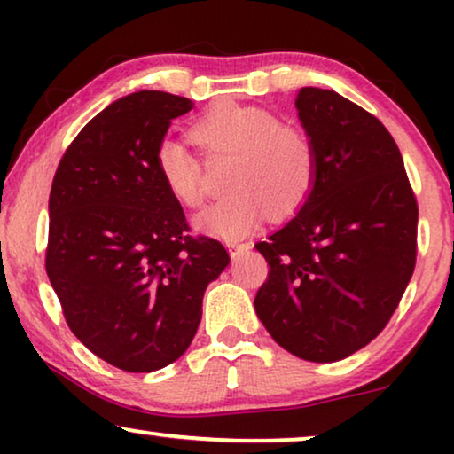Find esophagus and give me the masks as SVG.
Instances as JSON below:
<instances>
[{
  "instance_id": "1",
  "label": "esophagus",
  "mask_w": 454,
  "mask_h": 454,
  "mask_svg": "<svg viewBox=\"0 0 454 454\" xmlns=\"http://www.w3.org/2000/svg\"><path fill=\"white\" fill-rule=\"evenodd\" d=\"M229 247V256H231L233 260L239 258L241 254H246L247 250H250V244H244V241H231V244L227 246Z\"/></svg>"
}]
</instances>
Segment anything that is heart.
Segmentation results:
<instances>
[{
    "label": "heart",
    "mask_w": 454,
    "mask_h": 454,
    "mask_svg": "<svg viewBox=\"0 0 454 454\" xmlns=\"http://www.w3.org/2000/svg\"><path fill=\"white\" fill-rule=\"evenodd\" d=\"M192 138L207 154H233L223 196L196 215V227L223 239H241L264 216L294 215L312 194L318 177V154L309 136L285 126L270 111L219 101L192 123ZM160 184L185 207L202 200V167L194 154L171 136L154 151Z\"/></svg>",
    "instance_id": "obj_1"
}]
</instances>
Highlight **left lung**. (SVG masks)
<instances>
[{
	"label": "left lung",
	"mask_w": 454,
	"mask_h": 454,
	"mask_svg": "<svg viewBox=\"0 0 454 454\" xmlns=\"http://www.w3.org/2000/svg\"><path fill=\"white\" fill-rule=\"evenodd\" d=\"M301 128L318 154L312 194L258 241L269 278L254 308L306 362H339L376 339L415 269L418 202L388 129L334 90L303 86Z\"/></svg>",
	"instance_id": "1"
}]
</instances>
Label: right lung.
<instances>
[{
    "mask_svg": "<svg viewBox=\"0 0 454 454\" xmlns=\"http://www.w3.org/2000/svg\"><path fill=\"white\" fill-rule=\"evenodd\" d=\"M192 107L160 90L117 98L74 138L53 177L49 281L80 343L126 372L184 356L204 291L229 264L221 241L188 233L154 167L171 120Z\"/></svg>",
    "mask_w": 454,
    "mask_h": 454,
    "instance_id": "right-lung-1",
    "label": "right lung"
}]
</instances>
